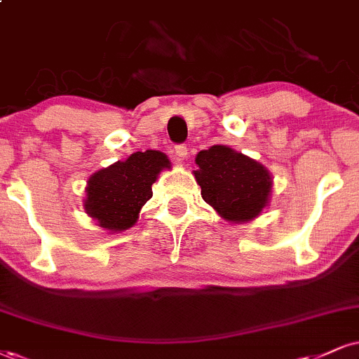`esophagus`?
Here are the masks:
<instances>
[{
  "mask_svg": "<svg viewBox=\"0 0 359 359\" xmlns=\"http://www.w3.org/2000/svg\"><path fill=\"white\" fill-rule=\"evenodd\" d=\"M175 154H176V158H178L181 161V159H184L188 156V148L184 144H178L175 148Z\"/></svg>",
  "mask_w": 359,
  "mask_h": 359,
  "instance_id": "obj_1",
  "label": "esophagus"
}]
</instances>
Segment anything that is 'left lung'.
I'll return each instance as SVG.
<instances>
[{"mask_svg":"<svg viewBox=\"0 0 359 359\" xmlns=\"http://www.w3.org/2000/svg\"><path fill=\"white\" fill-rule=\"evenodd\" d=\"M194 178L201 196L229 223H246L268 206L271 175L258 161L234 151L229 146L215 144L196 154Z\"/></svg>","mask_w":359,"mask_h":359,"instance_id":"8db88e82","label":"left lung"}]
</instances>
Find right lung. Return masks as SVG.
<instances>
[{
	"mask_svg": "<svg viewBox=\"0 0 359 359\" xmlns=\"http://www.w3.org/2000/svg\"><path fill=\"white\" fill-rule=\"evenodd\" d=\"M165 168H171L165 153L146 149L96 171L88 180L86 213L108 231L131 228L140 218L141 208L153 196L151 184Z\"/></svg>",
	"mask_w": 359,
	"mask_h": 359,
	"instance_id": "obj_1",
	"label": "right lung"
}]
</instances>
